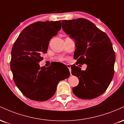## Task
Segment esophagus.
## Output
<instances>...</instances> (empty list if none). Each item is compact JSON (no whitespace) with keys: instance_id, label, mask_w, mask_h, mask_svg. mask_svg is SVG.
<instances>
[{"instance_id":"1","label":"esophagus","mask_w":124,"mask_h":124,"mask_svg":"<svg viewBox=\"0 0 124 124\" xmlns=\"http://www.w3.org/2000/svg\"><path fill=\"white\" fill-rule=\"evenodd\" d=\"M66 66L68 68V69H69V72H70V75H71V66H70V65H69V64L66 65Z\"/></svg>"}]
</instances>
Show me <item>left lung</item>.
I'll return each mask as SVG.
<instances>
[{"instance_id":"8db88e82","label":"left lung","mask_w":124,"mask_h":124,"mask_svg":"<svg viewBox=\"0 0 124 124\" xmlns=\"http://www.w3.org/2000/svg\"><path fill=\"white\" fill-rule=\"evenodd\" d=\"M63 30L76 41L74 58L77 63H86V70L73 65L72 74L79 80L72 89L82 99L91 100L106 92L114 74L116 54L111 42L104 32L85 18L62 20Z\"/></svg>"}]
</instances>
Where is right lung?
<instances>
[{
    "mask_svg": "<svg viewBox=\"0 0 124 124\" xmlns=\"http://www.w3.org/2000/svg\"><path fill=\"white\" fill-rule=\"evenodd\" d=\"M61 21H38L28 25L13 45L10 68L14 82L23 94L32 100L51 99L58 83L70 75L69 69L61 73L54 65L47 68L39 65L50 39L61 30Z\"/></svg>",
    "mask_w": 124,
    "mask_h": 124,
    "instance_id": "obj_1",
    "label": "right lung"
}]
</instances>
